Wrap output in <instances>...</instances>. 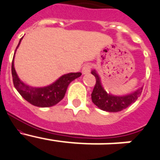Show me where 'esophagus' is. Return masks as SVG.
I'll use <instances>...</instances> for the list:
<instances>
[{"label": "esophagus", "mask_w": 160, "mask_h": 160, "mask_svg": "<svg viewBox=\"0 0 160 160\" xmlns=\"http://www.w3.org/2000/svg\"><path fill=\"white\" fill-rule=\"evenodd\" d=\"M91 68H92V66L90 64H85L84 65V67H83V68H82V72H83V74H88V73H89L90 71H91Z\"/></svg>", "instance_id": "34e87169"}]
</instances>
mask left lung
I'll return each mask as SVG.
<instances>
[{"label":"left lung","instance_id":"left-lung-1","mask_svg":"<svg viewBox=\"0 0 160 160\" xmlns=\"http://www.w3.org/2000/svg\"><path fill=\"white\" fill-rule=\"evenodd\" d=\"M95 76L96 84L92 92V101L98 108L107 112H119L135 102L140 97L142 88H138L134 92L126 96H113L108 94L101 86V80L95 70L92 72Z\"/></svg>","mask_w":160,"mask_h":160}]
</instances>
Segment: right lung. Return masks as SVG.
I'll return each mask as SVG.
<instances>
[{"instance_id":"add662e5","label":"right lung","mask_w":160,"mask_h":160,"mask_svg":"<svg viewBox=\"0 0 160 160\" xmlns=\"http://www.w3.org/2000/svg\"><path fill=\"white\" fill-rule=\"evenodd\" d=\"M22 38L19 41V43L17 47H18ZM14 59V58H13ZM13 59L12 62V76L15 88L18 90L26 101L34 106L38 107H51L56 105L64 97L68 86L72 80L78 78L81 76L80 72H73L68 74L63 75L55 83L43 88H33L29 85H26L23 82L19 80L14 69Z\"/></svg>"}]
</instances>
